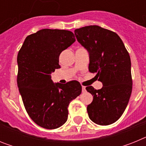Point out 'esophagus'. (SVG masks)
<instances>
[{"instance_id":"esophagus-1","label":"esophagus","mask_w":146,"mask_h":146,"mask_svg":"<svg viewBox=\"0 0 146 146\" xmlns=\"http://www.w3.org/2000/svg\"><path fill=\"white\" fill-rule=\"evenodd\" d=\"M82 93H85L86 91V87H85V86H82Z\"/></svg>"}]
</instances>
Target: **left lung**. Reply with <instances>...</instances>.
I'll list each match as a JSON object with an SVG mask.
<instances>
[{"instance_id":"obj_1","label":"left lung","mask_w":146,"mask_h":146,"mask_svg":"<svg viewBox=\"0 0 146 146\" xmlns=\"http://www.w3.org/2000/svg\"><path fill=\"white\" fill-rule=\"evenodd\" d=\"M80 44L88 51L89 72L102 82L99 90L86 87L93 102L87 107L90 119L106 126L118 121L124 112L132 90L131 59L118 35L98 25L74 31Z\"/></svg>"}]
</instances>
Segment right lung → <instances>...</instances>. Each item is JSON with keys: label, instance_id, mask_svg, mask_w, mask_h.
I'll list each match as a JSON object with an SVG mask.
<instances>
[{"label": "right lung", "instance_id": "add662e5", "mask_svg": "<svg viewBox=\"0 0 146 146\" xmlns=\"http://www.w3.org/2000/svg\"><path fill=\"white\" fill-rule=\"evenodd\" d=\"M75 42L69 31L42 29L26 37L17 55V86L28 115L41 127L66 123L68 107L82 92L79 82L54 83L51 73L60 68L59 55Z\"/></svg>", "mask_w": 146, "mask_h": 146}]
</instances>
